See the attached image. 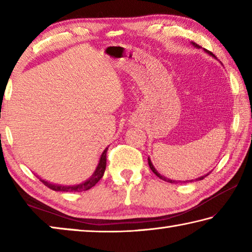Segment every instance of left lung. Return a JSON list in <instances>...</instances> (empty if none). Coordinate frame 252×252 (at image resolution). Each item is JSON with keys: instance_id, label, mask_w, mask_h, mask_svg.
Segmentation results:
<instances>
[{"instance_id": "left-lung-1", "label": "left lung", "mask_w": 252, "mask_h": 252, "mask_svg": "<svg viewBox=\"0 0 252 252\" xmlns=\"http://www.w3.org/2000/svg\"><path fill=\"white\" fill-rule=\"evenodd\" d=\"M191 44H192L193 46H195V48H198V49H200V46L197 44V43H193V42H191ZM207 52V51H206ZM209 54H211L212 55V53H210V52H208ZM148 162H149V167H150V169L152 170V172L156 174V176H158L159 177L160 179H162V180H164V181H167V182H170V183H176L177 181H174V180H170V179H167V178H164V177H162L161 174L157 171L156 170V168L153 167V164H152V162H151V160H150V158H148ZM209 174V173H208ZM208 174H206V176H202V177H200V178H198V179H195V180H202V179H204L206 178ZM185 182H192V180H189V181H185Z\"/></svg>"}]
</instances>
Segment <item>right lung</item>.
<instances>
[{"label":"right lung","mask_w":252,"mask_h":252,"mask_svg":"<svg viewBox=\"0 0 252 252\" xmlns=\"http://www.w3.org/2000/svg\"><path fill=\"white\" fill-rule=\"evenodd\" d=\"M106 151H108V148H106L103 151V153L101 155L99 164H97V167L95 169L94 173L92 174V177L90 179H88L87 181L80 183V185L62 186V185H54V183L42 180V179H40V180L43 182L44 186H46L54 191H62V192H81V191H87L89 189H91L92 187H94L96 183L100 181V179L103 177L105 167H106Z\"/></svg>","instance_id":"1"}]
</instances>
